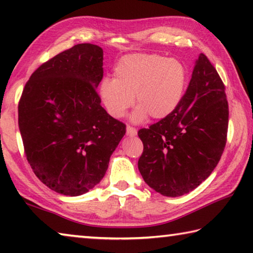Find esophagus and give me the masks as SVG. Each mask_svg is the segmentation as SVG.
I'll list each match as a JSON object with an SVG mask.
<instances>
[{
  "mask_svg": "<svg viewBox=\"0 0 253 253\" xmlns=\"http://www.w3.org/2000/svg\"><path fill=\"white\" fill-rule=\"evenodd\" d=\"M127 135L128 136H130V137H134V136H136V134H137V129L135 127H131V126H127Z\"/></svg>",
  "mask_w": 253,
  "mask_h": 253,
  "instance_id": "obj_1",
  "label": "esophagus"
}]
</instances>
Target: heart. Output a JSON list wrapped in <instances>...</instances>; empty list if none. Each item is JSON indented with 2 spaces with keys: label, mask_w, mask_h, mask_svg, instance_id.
Returning <instances> with one entry per match:
<instances>
[{
  "label": "heart",
  "mask_w": 253,
  "mask_h": 253,
  "mask_svg": "<svg viewBox=\"0 0 253 253\" xmlns=\"http://www.w3.org/2000/svg\"><path fill=\"white\" fill-rule=\"evenodd\" d=\"M187 68L182 61L156 53H134L123 57L114 69V78H105L99 95L107 111L122 118L135 104V123L148 116L160 121L173 114L185 95Z\"/></svg>",
  "instance_id": "heart-1"
}]
</instances>
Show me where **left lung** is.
<instances>
[{"mask_svg": "<svg viewBox=\"0 0 253 253\" xmlns=\"http://www.w3.org/2000/svg\"><path fill=\"white\" fill-rule=\"evenodd\" d=\"M228 125L223 81L207 55L201 53L177 109L138 130L144 144L138 169L144 181L169 198L193 191L219 163Z\"/></svg>", "mask_w": 253, "mask_h": 253, "instance_id": "obj_1", "label": "left lung"}]
</instances>
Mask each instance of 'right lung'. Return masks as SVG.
Instances as JSON below:
<instances>
[{"label":"right lung","mask_w":253,"mask_h":253,"mask_svg":"<svg viewBox=\"0 0 253 253\" xmlns=\"http://www.w3.org/2000/svg\"><path fill=\"white\" fill-rule=\"evenodd\" d=\"M102 60L96 44L72 46L42 63L20 98L25 156L37 177L60 194L81 195L97 185L126 132L96 91Z\"/></svg>","instance_id":"add662e5"}]
</instances>
